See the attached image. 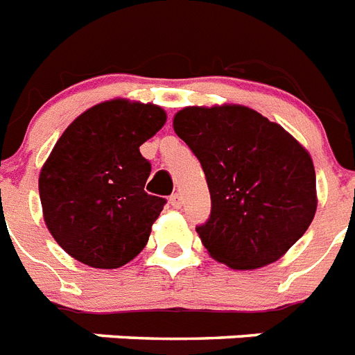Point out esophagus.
Segmentation results:
<instances>
[{
  "mask_svg": "<svg viewBox=\"0 0 355 355\" xmlns=\"http://www.w3.org/2000/svg\"><path fill=\"white\" fill-rule=\"evenodd\" d=\"M181 203H183V201H181V194H180V192H174V194L170 196V205L175 207V209H180Z\"/></svg>",
  "mask_w": 355,
  "mask_h": 355,
  "instance_id": "34e87169",
  "label": "esophagus"
}]
</instances>
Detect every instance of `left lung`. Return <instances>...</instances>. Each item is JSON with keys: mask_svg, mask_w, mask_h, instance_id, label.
Returning <instances> with one entry per match:
<instances>
[{"mask_svg": "<svg viewBox=\"0 0 355 355\" xmlns=\"http://www.w3.org/2000/svg\"><path fill=\"white\" fill-rule=\"evenodd\" d=\"M174 130L205 172L211 216L196 231L211 257L232 269L279 260L315 216V168L304 146L236 104L183 107Z\"/></svg>", "mask_w": 355, "mask_h": 355, "instance_id": "1", "label": "left lung"}]
</instances>
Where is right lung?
<instances>
[{
    "label": "right lung",
    "mask_w": 355,
    "mask_h": 355,
    "mask_svg": "<svg viewBox=\"0 0 355 355\" xmlns=\"http://www.w3.org/2000/svg\"><path fill=\"white\" fill-rule=\"evenodd\" d=\"M155 104L115 98L67 126L40 172L45 225L78 262L113 269L137 257L166 203L144 191L152 164L139 146L163 128Z\"/></svg>",
    "instance_id": "add662e5"
}]
</instances>
